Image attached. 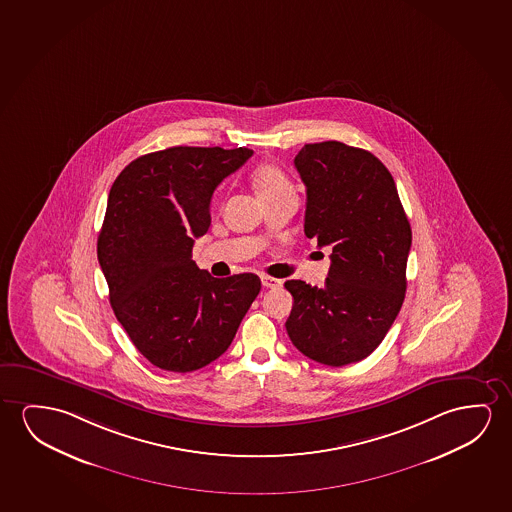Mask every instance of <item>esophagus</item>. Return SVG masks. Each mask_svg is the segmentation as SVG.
<instances>
[{"mask_svg": "<svg viewBox=\"0 0 512 512\" xmlns=\"http://www.w3.org/2000/svg\"><path fill=\"white\" fill-rule=\"evenodd\" d=\"M260 280H262V285H264L266 289H278V287L282 285V282H280V280H276L273 276H262Z\"/></svg>", "mask_w": 512, "mask_h": 512, "instance_id": "34e87169", "label": "esophagus"}]
</instances>
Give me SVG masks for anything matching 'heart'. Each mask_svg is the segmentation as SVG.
<instances>
[{"label": "heart", "mask_w": 512, "mask_h": 512, "mask_svg": "<svg viewBox=\"0 0 512 512\" xmlns=\"http://www.w3.org/2000/svg\"><path fill=\"white\" fill-rule=\"evenodd\" d=\"M253 186L257 190L262 204L267 200L278 199L285 195H296L294 185L289 176L275 165V163H262L252 174Z\"/></svg>", "instance_id": "obj_1"}]
</instances>
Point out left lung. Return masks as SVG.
Masks as SVG:
<instances>
[{"label":"left lung","mask_w":512,"mask_h":512,"mask_svg":"<svg viewBox=\"0 0 512 512\" xmlns=\"http://www.w3.org/2000/svg\"><path fill=\"white\" fill-rule=\"evenodd\" d=\"M306 185L304 234L331 246L326 285L285 282L294 347L327 366L370 356L398 317L407 290L412 230L386 165L343 142L306 144L294 158Z\"/></svg>","instance_id":"8db88e82"}]
</instances>
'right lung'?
Instances as JSON below:
<instances>
[{
    "label": "right lung",
    "mask_w": 512,
    "mask_h": 512,
    "mask_svg": "<svg viewBox=\"0 0 512 512\" xmlns=\"http://www.w3.org/2000/svg\"><path fill=\"white\" fill-rule=\"evenodd\" d=\"M252 149L176 148L139 156L121 171L98 234V262L119 324L149 363L199 370L229 349L259 296L253 273L213 278L192 260L211 225L216 186Z\"/></svg>",
    "instance_id": "right-lung-1"
}]
</instances>
